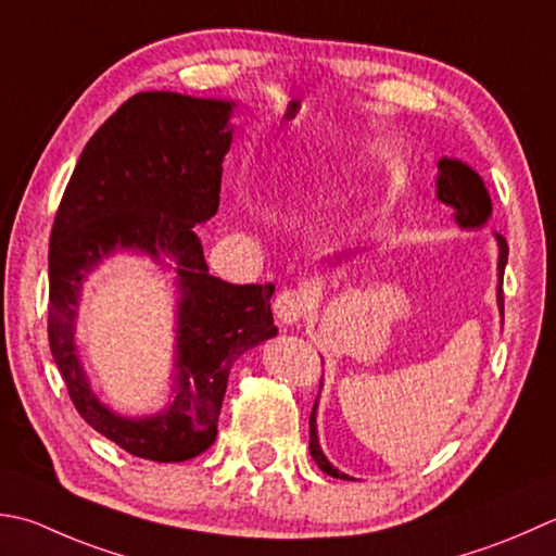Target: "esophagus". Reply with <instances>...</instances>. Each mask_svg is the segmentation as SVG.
I'll use <instances>...</instances> for the list:
<instances>
[{"label":"esophagus","mask_w":556,"mask_h":556,"mask_svg":"<svg viewBox=\"0 0 556 556\" xmlns=\"http://www.w3.org/2000/svg\"><path fill=\"white\" fill-rule=\"evenodd\" d=\"M271 311H275V318L279 323L296 325L308 311V296L301 289H285L277 293Z\"/></svg>","instance_id":"obj_1"}]
</instances>
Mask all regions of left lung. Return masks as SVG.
Segmentation results:
<instances>
[{
	"mask_svg": "<svg viewBox=\"0 0 556 556\" xmlns=\"http://www.w3.org/2000/svg\"><path fill=\"white\" fill-rule=\"evenodd\" d=\"M437 194L443 204L453 206V219L460 228H482L489 216H492V198H489V190L484 188V180L480 178L472 166H467L465 161L458 159H448L443 156L439 161V178H437ZM496 245H498V287H496V303L498 311L504 315V269H506V260H508V243L502 233H494ZM323 388V380H320ZM311 455L313 460L318 463L323 472H328L330 477H337V480H354V477L344 475L337 470V467L325 458V453L320 448L318 441V400H315L313 412H311Z\"/></svg>",
	"mask_w": 556,
	"mask_h": 556,
	"instance_id": "obj_1",
	"label": "left lung"
}]
</instances>
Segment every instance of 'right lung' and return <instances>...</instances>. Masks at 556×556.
<instances>
[{
  "label": "right lung",
  "mask_w": 556,
  "mask_h": 556,
  "mask_svg": "<svg viewBox=\"0 0 556 556\" xmlns=\"http://www.w3.org/2000/svg\"><path fill=\"white\" fill-rule=\"evenodd\" d=\"M233 101L144 91L84 147L50 236L48 337L79 415L119 448L154 463L204 453L238 356L277 334L271 285L210 275L194 226L219 210ZM123 249L177 269V362L172 397L154 416L125 418L97 400L75 346L83 281Z\"/></svg>",
  "instance_id": "right-lung-1"
}]
</instances>
